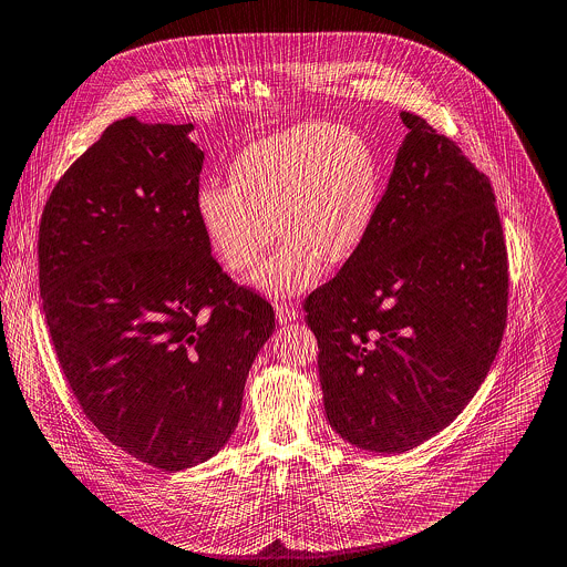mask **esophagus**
Wrapping results in <instances>:
<instances>
[{
    "mask_svg": "<svg viewBox=\"0 0 567 567\" xmlns=\"http://www.w3.org/2000/svg\"><path fill=\"white\" fill-rule=\"evenodd\" d=\"M276 318H278L280 324L293 322L298 318V309L293 305H287V302H276Z\"/></svg>",
    "mask_w": 567,
    "mask_h": 567,
    "instance_id": "34e87169",
    "label": "esophagus"
}]
</instances>
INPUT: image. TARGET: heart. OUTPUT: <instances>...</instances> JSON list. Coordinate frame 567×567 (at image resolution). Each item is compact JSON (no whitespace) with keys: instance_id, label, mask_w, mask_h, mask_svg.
<instances>
[{"instance_id":"b5f03b06","label":"heart","mask_w":567,"mask_h":567,"mask_svg":"<svg viewBox=\"0 0 567 567\" xmlns=\"http://www.w3.org/2000/svg\"><path fill=\"white\" fill-rule=\"evenodd\" d=\"M231 183L196 192L200 227L231 274L254 269L285 234L254 285L274 298L318 285L327 262L347 265L367 245L380 207V165L360 134L307 121L249 143L229 165ZM279 225L276 226L275 223Z\"/></svg>"}]
</instances>
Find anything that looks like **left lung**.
<instances>
[{"label":"left lung","mask_w":567,"mask_h":567,"mask_svg":"<svg viewBox=\"0 0 567 567\" xmlns=\"http://www.w3.org/2000/svg\"><path fill=\"white\" fill-rule=\"evenodd\" d=\"M400 116L409 134L367 245L305 300L327 420L380 455L424 444L466 409L508 313L488 176L422 116Z\"/></svg>","instance_id":"left-lung-1"}]
</instances>
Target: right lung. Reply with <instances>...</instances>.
<instances>
[{
	"label": "right lung",
	"instance_id": "add662e5",
	"mask_svg": "<svg viewBox=\"0 0 567 567\" xmlns=\"http://www.w3.org/2000/svg\"><path fill=\"white\" fill-rule=\"evenodd\" d=\"M192 130L114 121L54 185L39 225L43 313L79 406L114 446L167 473L229 442L276 329L271 305L212 256Z\"/></svg>",
	"mask_w": 567,
	"mask_h": 567
}]
</instances>
